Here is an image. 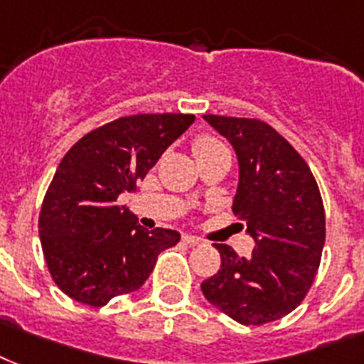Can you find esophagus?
Returning <instances> with one entry per match:
<instances>
[{"instance_id": "1", "label": "esophagus", "mask_w": 364, "mask_h": 364, "mask_svg": "<svg viewBox=\"0 0 364 364\" xmlns=\"http://www.w3.org/2000/svg\"><path fill=\"white\" fill-rule=\"evenodd\" d=\"M182 241H184L186 245H190V247H199V245L203 243L201 239L196 237V235H184V237H182Z\"/></svg>"}]
</instances>
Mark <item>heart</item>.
Segmentation results:
<instances>
[{"label":"heart","instance_id":"obj_1","mask_svg":"<svg viewBox=\"0 0 364 364\" xmlns=\"http://www.w3.org/2000/svg\"><path fill=\"white\" fill-rule=\"evenodd\" d=\"M193 154H196V159H203V157L216 156V154H230V151L216 138L205 134V136H199L193 140Z\"/></svg>","mask_w":364,"mask_h":364}]
</instances>
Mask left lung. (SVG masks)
I'll list each match as a JSON object with an SVG mask.
<instances>
[{
    "label": "left lung",
    "instance_id": "obj_1",
    "mask_svg": "<svg viewBox=\"0 0 364 364\" xmlns=\"http://www.w3.org/2000/svg\"><path fill=\"white\" fill-rule=\"evenodd\" d=\"M239 161L233 214L256 247L249 258L214 245L222 266L201 283L208 302L241 325H264L300 306L319 269L325 208L308 163L260 119L203 115Z\"/></svg>",
    "mask_w": 364,
    "mask_h": 364
}]
</instances>
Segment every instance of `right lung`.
<instances>
[{
  "label": "right lung",
  "instance_id": "1",
  "mask_svg": "<svg viewBox=\"0 0 364 364\" xmlns=\"http://www.w3.org/2000/svg\"><path fill=\"white\" fill-rule=\"evenodd\" d=\"M196 121L186 114H138L98 127L68 150L39 213V237L56 287L100 308L140 289L157 256L180 241L174 230L138 226L117 205Z\"/></svg>",
  "mask_w": 364,
  "mask_h": 364
}]
</instances>
